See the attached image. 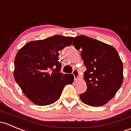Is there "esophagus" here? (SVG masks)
Returning a JSON list of instances; mask_svg holds the SVG:
<instances>
[{"label":"esophagus","instance_id":"esophagus-1","mask_svg":"<svg viewBox=\"0 0 131 131\" xmlns=\"http://www.w3.org/2000/svg\"><path fill=\"white\" fill-rule=\"evenodd\" d=\"M72 74L74 75V80H77L78 78V75H79V72L77 69H74L73 71H72Z\"/></svg>","mask_w":131,"mask_h":131}]
</instances>
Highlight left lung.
<instances>
[{
    "label": "left lung",
    "instance_id": "8db88e82",
    "mask_svg": "<svg viewBox=\"0 0 131 131\" xmlns=\"http://www.w3.org/2000/svg\"><path fill=\"white\" fill-rule=\"evenodd\" d=\"M73 46L81 50L87 69V90L79 95L83 103L93 106L106 104L115 96L123 82V64L112 46L84 35L74 38Z\"/></svg>",
    "mask_w": 131,
    "mask_h": 131
}]
</instances>
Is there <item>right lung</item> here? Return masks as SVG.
I'll return each instance as SVG.
<instances>
[{
	"label": "right lung",
	"instance_id": "1",
	"mask_svg": "<svg viewBox=\"0 0 131 131\" xmlns=\"http://www.w3.org/2000/svg\"><path fill=\"white\" fill-rule=\"evenodd\" d=\"M74 38L54 35L28 43L18 51L14 76L26 96L37 105L56 102L64 86L73 82L71 74L60 72L59 52L72 44Z\"/></svg>",
	"mask_w": 131,
	"mask_h": 131
}]
</instances>
